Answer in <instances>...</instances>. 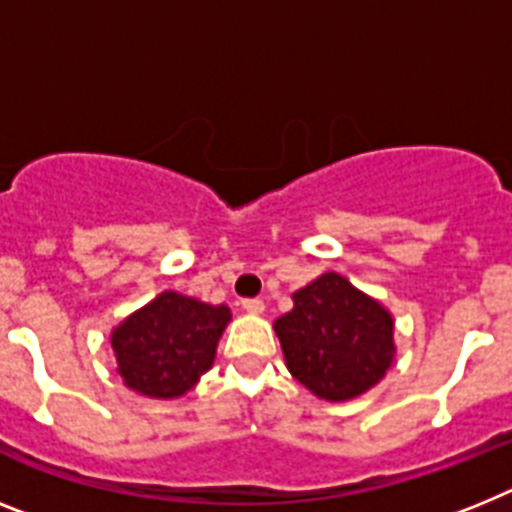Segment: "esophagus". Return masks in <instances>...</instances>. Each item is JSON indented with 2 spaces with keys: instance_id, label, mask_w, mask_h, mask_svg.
<instances>
[{
  "instance_id": "esophagus-1",
  "label": "esophagus",
  "mask_w": 512,
  "mask_h": 512,
  "mask_svg": "<svg viewBox=\"0 0 512 512\" xmlns=\"http://www.w3.org/2000/svg\"><path fill=\"white\" fill-rule=\"evenodd\" d=\"M242 309H244V312H249V315H263L265 302H263V299H244Z\"/></svg>"
}]
</instances>
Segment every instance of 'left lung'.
Instances as JSON below:
<instances>
[{"label": "left lung", "instance_id": "left-lung-1", "mask_svg": "<svg viewBox=\"0 0 512 512\" xmlns=\"http://www.w3.org/2000/svg\"><path fill=\"white\" fill-rule=\"evenodd\" d=\"M291 299L294 309L273 325L291 375L333 403L375 388L395 356L388 309L341 273H322Z\"/></svg>", "mask_w": 512, "mask_h": 512}]
</instances>
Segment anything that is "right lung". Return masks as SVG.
Here are the masks:
<instances>
[{
    "mask_svg": "<svg viewBox=\"0 0 512 512\" xmlns=\"http://www.w3.org/2000/svg\"><path fill=\"white\" fill-rule=\"evenodd\" d=\"M231 322L226 304L163 291L111 330L124 385L148 398H179L213 367L218 338Z\"/></svg>",
    "mask_w": 512,
    "mask_h": 512,
    "instance_id": "obj_1",
    "label": "right lung"
}]
</instances>
